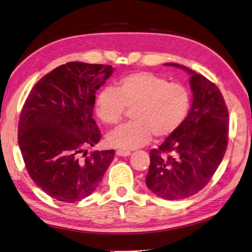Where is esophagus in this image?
Here are the masks:
<instances>
[{
    "label": "esophagus",
    "mask_w": 252,
    "mask_h": 252,
    "mask_svg": "<svg viewBox=\"0 0 252 252\" xmlns=\"http://www.w3.org/2000/svg\"><path fill=\"white\" fill-rule=\"evenodd\" d=\"M116 155L119 156V157H128L131 155V153H130V151H127V150H117Z\"/></svg>",
    "instance_id": "esophagus-1"
}]
</instances>
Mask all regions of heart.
I'll list each match as a JSON object with an SVG mask.
<instances>
[{"label":"heart","instance_id":"b5f03b06","mask_svg":"<svg viewBox=\"0 0 252 252\" xmlns=\"http://www.w3.org/2000/svg\"><path fill=\"white\" fill-rule=\"evenodd\" d=\"M190 106V92L184 85L150 72L125 76L116 90H102L95 102L96 115L106 126L118 125L126 108L132 109L133 120L107 135V143L121 149L140 147L153 135L156 139L171 136L184 124Z\"/></svg>","mask_w":252,"mask_h":252}]
</instances>
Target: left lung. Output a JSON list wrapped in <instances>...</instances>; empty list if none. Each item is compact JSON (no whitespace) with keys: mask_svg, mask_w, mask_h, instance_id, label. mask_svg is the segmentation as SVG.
Returning a JSON list of instances; mask_svg holds the SVG:
<instances>
[{"mask_svg":"<svg viewBox=\"0 0 252 252\" xmlns=\"http://www.w3.org/2000/svg\"><path fill=\"white\" fill-rule=\"evenodd\" d=\"M189 73L193 101L178 130L150 150L146 185L156 195L176 201L205 187L223 159L229 142V112L219 88L189 67L166 63Z\"/></svg>","mask_w":252,"mask_h":252,"instance_id":"1","label":"left lung"}]
</instances>
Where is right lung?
<instances>
[{"label":"right lung","instance_id":"add662e5","mask_svg":"<svg viewBox=\"0 0 252 252\" xmlns=\"http://www.w3.org/2000/svg\"><path fill=\"white\" fill-rule=\"evenodd\" d=\"M113 67L68 62L34 85L18 124V144L30 177L49 196L81 201L101 183L115 150L91 151L102 134L93 116L96 90Z\"/></svg>","mask_w":252,"mask_h":252}]
</instances>
